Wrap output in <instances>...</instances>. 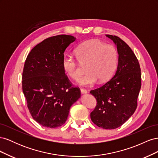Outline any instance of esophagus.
<instances>
[{
	"mask_svg": "<svg viewBox=\"0 0 158 158\" xmlns=\"http://www.w3.org/2000/svg\"><path fill=\"white\" fill-rule=\"evenodd\" d=\"M80 92L82 94H86L88 92L87 90L85 89H84V88H80Z\"/></svg>",
	"mask_w": 158,
	"mask_h": 158,
	"instance_id": "esophagus-1",
	"label": "esophagus"
}]
</instances>
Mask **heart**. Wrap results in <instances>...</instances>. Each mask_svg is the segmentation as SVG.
Wrapping results in <instances>:
<instances>
[{
    "label": "heart",
    "mask_w": 158,
    "mask_h": 158,
    "mask_svg": "<svg viewBox=\"0 0 158 158\" xmlns=\"http://www.w3.org/2000/svg\"><path fill=\"white\" fill-rule=\"evenodd\" d=\"M76 59L65 55L62 66L65 73L73 80H77L85 66L87 74L81 77L78 83L81 85H90L97 82H104L111 78L116 69L118 52L111 44L97 40L85 41L75 49Z\"/></svg>",
    "instance_id": "1"
}]
</instances>
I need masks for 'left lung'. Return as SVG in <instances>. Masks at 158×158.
Segmentation results:
<instances>
[{
  "instance_id": "obj_1",
  "label": "left lung",
  "mask_w": 158,
  "mask_h": 158,
  "mask_svg": "<svg viewBox=\"0 0 158 158\" xmlns=\"http://www.w3.org/2000/svg\"><path fill=\"white\" fill-rule=\"evenodd\" d=\"M117 45L118 63L113 77L102 86L90 91L97 105L91 120L104 129L123 125L136 111L141 88V70L134 52L116 35H106Z\"/></svg>"
}]
</instances>
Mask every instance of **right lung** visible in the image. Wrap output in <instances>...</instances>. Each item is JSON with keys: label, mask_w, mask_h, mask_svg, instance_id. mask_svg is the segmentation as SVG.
I'll return each instance as SVG.
<instances>
[{"label": "right lung", "mask_w": 158, "mask_h": 158, "mask_svg": "<svg viewBox=\"0 0 158 158\" xmlns=\"http://www.w3.org/2000/svg\"><path fill=\"white\" fill-rule=\"evenodd\" d=\"M76 40L69 35L47 38L28 54L22 73V89L31 117L47 128L62 126L80 97L62 66L64 52Z\"/></svg>", "instance_id": "add662e5"}]
</instances>
